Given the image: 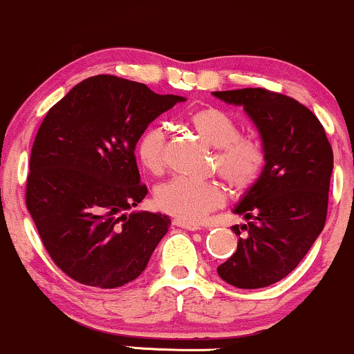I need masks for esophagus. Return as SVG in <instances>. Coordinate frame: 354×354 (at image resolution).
I'll return each instance as SVG.
<instances>
[{
	"instance_id": "34e87169",
	"label": "esophagus",
	"mask_w": 354,
	"mask_h": 354,
	"mask_svg": "<svg viewBox=\"0 0 354 354\" xmlns=\"http://www.w3.org/2000/svg\"><path fill=\"white\" fill-rule=\"evenodd\" d=\"M174 225H177V227H182V229H187V230H198V229H201V224H197V222H185V221H180V219L174 221Z\"/></svg>"
}]
</instances>
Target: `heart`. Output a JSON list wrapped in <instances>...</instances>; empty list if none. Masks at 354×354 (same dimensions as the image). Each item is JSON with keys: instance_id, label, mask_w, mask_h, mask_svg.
<instances>
[{"instance_id": "heart-1", "label": "heart", "mask_w": 354, "mask_h": 354, "mask_svg": "<svg viewBox=\"0 0 354 354\" xmlns=\"http://www.w3.org/2000/svg\"><path fill=\"white\" fill-rule=\"evenodd\" d=\"M190 124L209 145L216 147V164L222 177L236 189H248L259 177L264 165L263 145L252 137H241L239 125L232 115L216 106L198 109L190 115ZM167 133L162 124L149 125L137 140V158L147 172L164 169ZM225 201L222 187L177 176L156 189L158 209L176 219L197 222Z\"/></svg>"}]
</instances>
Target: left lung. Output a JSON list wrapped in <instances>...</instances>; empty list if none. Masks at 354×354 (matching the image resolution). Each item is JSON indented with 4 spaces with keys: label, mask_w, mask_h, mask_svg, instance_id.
Returning <instances> with one entry per match:
<instances>
[{
    "label": "left lung",
    "mask_w": 354,
    "mask_h": 354,
    "mask_svg": "<svg viewBox=\"0 0 354 354\" xmlns=\"http://www.w3.org/2000/svg\"><path fill=\"white\" fill-rule=\"evenodd\" d=\"M212 95L242 106L264 150L259 177L232 209L248 221L241 225L245 236L217 274L236 288H266L296 269L323 232L333 149L316 115L295 98L264 88ZM232 230L241 236L239 225Z\"/></svg>",
    "instance_id": "left-lung-1"
}]
</instances>
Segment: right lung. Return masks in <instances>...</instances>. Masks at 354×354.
Instances as JSON below:
<instances>
[{
  "label": "right lung",
  "instance_id": "1",
  "mask_svg": "<svg viewBox=\"0 0 354 354\" xmlns=\"http://www.w3.org/2000/svg\"><path fill=\"white\" fill-rule=\"evenodd\" d=\"M180 102L144 83L97 75L48 110L31 149L26 207L50 257L71 279L113 289L145 271L170 219L129 212L147 196L135 147Z\"/></svg>",
  "mask_w": 354,
  "mask_h": 354
}]
</instances>
